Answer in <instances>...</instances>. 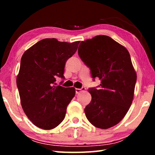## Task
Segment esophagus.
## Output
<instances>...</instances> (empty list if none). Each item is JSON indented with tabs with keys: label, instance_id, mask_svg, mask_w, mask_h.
Here are the masks:
<instances>
[{
	"label": "esophagus",
	"instance_id": "esophagus-1",
	"mask_svg": "<svg viewBox=\"0 0 155 155\" xmlns=\"http://www.w3.org/2000/svg\"><path fill=\"white\" fill-rule=\"evenodd\" d=\"M86 90V88L85 87H81V89H79V88H76L75 89V90H76V94H79L81 91H85Z\"/></svg>",
	"mask_w": 155,
	"mask_h": 155
}]
</instances>
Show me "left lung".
<instances>
[{"label":"left lung","mask_w":155,"mask_h":155,"mask_svg":"<svg viewBox=\"0 0 155 155\" xmlns=\"http://www.w3.org/2000/svg\"><path fill=\"white\" fill-rule=\"evenodd\" d=\"M78 54L91 70L99 88H90L91 101L85 108L94 127L111 128L121 121L132 104L137 74L127 49L107 35L82 41Z\"/></svg>","instance_id":"left-lung-1"}]
</instances>
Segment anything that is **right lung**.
<instances>
[{
    "label": "right lung",
    "instance_id": "obj_1",
    "mask_svg": "<svg viewBox=\"0 0 155 155\" xmlns=\"http://www.w3.org/2000/svg\"><path fill=\"white\" fill-rule=\"evenodd\" d=\"M79 42L46 38L23 54L17 87L24 112L36 127L52 129L64 120L75 89L56 85L55 82L58 77L64 78L65 62L77 51Z\"/></svg>",
    "mask_w": 155,
    "mask_h": 155
}]
</instances>
